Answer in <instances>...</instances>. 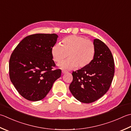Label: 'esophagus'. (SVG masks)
<instances>
[{
  "label": "esophagus",
  "instance_id": "34e87169",
  "mask_svg": "<svg viewBox=\"0 0 131 131\" xmlns=\"http://www.w3.org/2000/svg\"><path fill=\"white\" fill-rule=\"evenodd\" d=\"M62 74H65V73H68V71H66V70H62Z\"/></svg>",
  "mask_w": 131,
  "mask_h": 131
}]
</instances>
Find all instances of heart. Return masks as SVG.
Masks as SVG:
<instances>
[{
	"label": "heart",
	"instance_id": "b5f03b06",
	"mask_svg": "<svg viewBox=\"0 0 131 131\" xmlns=\"http://www.w3.org/2000/svg\"><path fill=\"white\" fill-rule=\"evenodd\" d=\"M61 44L56 43L51 49L53 60L61 68L73 69L85 68L93 62L95 55V47L93 41L81 36L69 35L63 37Z\"/></svg>",
	"mask_w": 131,
	"mask_h": 131
}]
</instances>
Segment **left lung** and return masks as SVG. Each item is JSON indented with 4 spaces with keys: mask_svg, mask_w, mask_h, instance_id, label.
I'll return each mask as SVG.
<instances>
[{
    "mask_svg": "<svg viewBox=\"0 0 131 131\" xmlns=\"http://www.w3.org/2000/svg\"><path fill=\"white\" fill-rule=\"evenodd\" d=\"M95 55L90 65L72 73L69 89L74 98L84 103H90L101 98L108 90L115 72L111 52L99 39H94Z\"/></svg>",
    "mask_w": 131,
    "mask_h": 131,
    "instance_id": "left-lung-1",
    "label": "left lung"
}]
</instances>
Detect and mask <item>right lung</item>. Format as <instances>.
<instances>
[{"instance_id":"1","label":"right lung","mask_w":131,"mask_h":131,"mask_svg":"<svg viewBox=\"0 0 131 131\" xmlns=\"http://www.w3.org/2000/svg\"><path fill=\"white\" fill-rule=\"evenodd\" d=\"M57 38L54 33L29 35L13 51L9 62V78L18 93L28 101L44 98L61 77L60 69L53 70L56 64L51 54Z\"/></svg>"}]
</instances>
